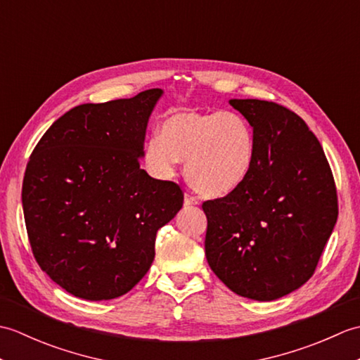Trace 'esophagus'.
Segmentation results:
<instances>
[{
	"mask_svg": "<svg viewBox=\"0 0 360 360\" xmlns=\"http://www.w3.org/2000/svg\"><path fill=\"white\" fill-rule=\"evenodd\" d=\"M184 204L186 205H196V204H200V200H198V198L195 195H192V193H186Z\"/></svg>",
	"mask_w": 360,
	"mask_h": 360,
	"instance_id": "obj_1",
	"label": "esophagus"
}]
</instances>
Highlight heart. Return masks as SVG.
Returning a JSON list of instances; mask_svg holds the SVG:
<instances>
[{"instance_id":"heart-1","label":"heart","mask_w":360,"mask_h":360,"mask_svg":"<svg viewBox=\"0 0 360 360\" xmlns=\"http://www.w3.org/2000/svg\"><path fill=\"white\" fill-rule=\"evenodd\" d=\"M257 137L236 111L172 112L159 134L145 143L143 162L151 176L170 179L186 160L187 179L205 195L221 196L238 188L254 168Z\"/></svg>"}]
</instances>
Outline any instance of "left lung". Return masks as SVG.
<instances>
[{"mask_svg":"<svg viewBox=\"0 0 360 360\" xmlns=\"http://www.w3.org/2000/svg\"><path fill=\"white\" fill-rule=\"evenodd\" d=\"M249 120L257 158L249 178L202 202L210 269L241 297L271 302L304 285L339 215L325 151L304 120L258 98L229 102Z\"/></svg>","mask_w":360,"mask_h":360,"instance_id":"obj_1","label":"left lung"}]
</instances>
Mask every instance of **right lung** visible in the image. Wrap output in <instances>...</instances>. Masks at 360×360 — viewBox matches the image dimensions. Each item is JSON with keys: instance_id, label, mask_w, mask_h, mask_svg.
<instances>
[{"instance_id": "obj_1", "label": "right lung", "mask_w": 360, "mask_h": 360, "mask_svg": "<svg viewBox=\"0 0 360 360\" xmlns=\"http://www.w3.org/2000/svg\"><path fill=\"white\" fill-rule=\"evenodd\" d=\"M162 89L83 103L49 127L22 179L30 249L41 271L85 300L127 294L155 259L156 233L184 202L142 170L145 129Z\"/></svg>"}]
</instances>
